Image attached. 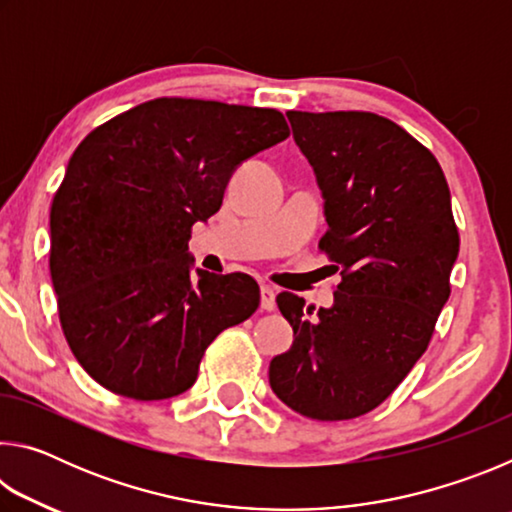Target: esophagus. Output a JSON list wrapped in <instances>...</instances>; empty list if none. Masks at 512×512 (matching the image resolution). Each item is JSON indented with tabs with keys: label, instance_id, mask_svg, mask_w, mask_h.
Returning <instances> with one entry per match:
<instances>
[{
	"label": "esophagus",
	"instance_id": "esophagus-1",
	"mask_svg": "<svg viewBox=\"0 0 512 512\" xmlns=\"http://www.w3.org/2000/svg\"><path fill=\"white\" fill-rule=\"evenodd\" d=\"M275 296H277V291L271 287V284H264L262 287V309L264 311L275 309Z\"/></svg>",
	"mask_w": 512,
	"mask_h": 512
}]
</instances>
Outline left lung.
<instances>
[{"mask_svg":"<svg viewBox=\"0 0 512 512\" xmlns=\"http://www.w3.org/2000/svg\"><path fill=\"white\" fill-rule=\"evenodd\" d=\"M293 140L316 173L341 271L329 309L282 291L293 345L268 366L273 393L311 420H352L409 375L449 298L458 257L452 196L429 149L375 112L289 110Z\"/></svg>","mask_w":512,"mask_h":512,"instance_id":"1","label":"left lung"}]
</instances>
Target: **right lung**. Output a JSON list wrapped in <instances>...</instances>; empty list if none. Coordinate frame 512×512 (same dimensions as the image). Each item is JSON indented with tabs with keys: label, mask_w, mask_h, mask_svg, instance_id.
Wrapping results in <instances>:
<instances>
[{
	"label": "right lung",
	"mask_w": 512,
	"mask_h": 512,
	"mask_svg": "<svg viewBox=\"0 0 512 512\" xmlns=\"http://www.w3.org/2000/svg\"><path fill=\"white\" fill-rule=\"evenodd\" d=\"M287 137L273 108L164 97L79 144L51 203L49 271L69 348L103 388L142 402L185 393L207 345L255 314L253 277L194 275L187 241L232 171Z\"/></svg>",
	"instance_id": "right-lung-1"
}]
</instances>
